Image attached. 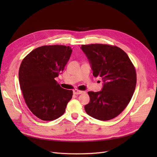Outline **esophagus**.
I'll return each mask as SVG.
<instances>
[{"label": "esophagus", "instance_id": "obj_1", "mask_svg": "<svg viewBox=\"0 0 157 157\" xmlns=\"http://www.w3.org/2000/svg\"><path fill=\"white\" fill-rule=\"evenodd\" d=\"M84 91H80V90H75L73 91V94H75V95H79V94H81L82 93H84Z\"/></svg>", "mask_w": 157, "mask_h": 157}]
</instances>
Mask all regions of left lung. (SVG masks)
<instances>
[{"label": "left lung", "instance_id": "8db88e82", "mask_svg": "<svg viewBox=\"0 0 157 157\" xmlns=\"http://www.w3.org/2000/svg\"><path fill=\"white\" fill-rule=\"evenodd\" d=\"M93 75L101 77V91L88 92L90 102L84 106L88 115L99 121L117 117L131 100L136 85V73L129 57L117 46L96 44L82 45Z\"/></svg>", "mask_w": 157, "mask_h": 157}]
</instances>
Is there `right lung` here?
Listing matches in <instances>:
<instances>
[{
  "mask_svg": "<svg viewBox=\"0 0 157 157\" xmlns=\"http://www.w3.org/2000/svg\"><path fill=\"white\" fill-rule=\"evenodd\" d=\"M72 48L63 45L39 47L23 59L19 82L27 107L36 117L51 121L61 117L73 91L61 88L54 79L64 70Z\"/></svg>",
  "mask_w": 157,
  "mask_h": 157,
  "instance_id": "add662e5",
  "label": "right lung"
}]
</instances>
